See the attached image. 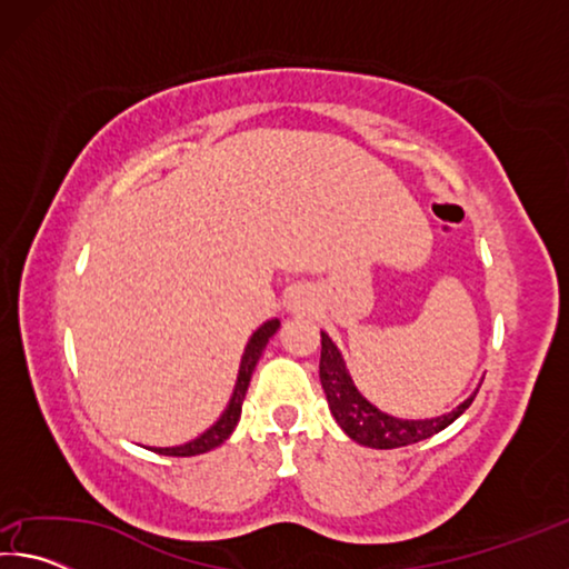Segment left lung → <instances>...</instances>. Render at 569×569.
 Returning <instances> with one entry per match:
<instances>
[{"label": "left lung", "instance_id": "left-lung-1", "mask_svg": "<svg viewBox=\"0 0 569 569\" xmlns=\"http://www.w3.org/2000/svg\"><path fill=\"white\" fill-rule=\"evenodd\" d=\"M319 377H321V387L326 391V399H329L331 413L333 419L339 421V427L353 441H359V445L371 447V449L409 447V445H417L421 439L435 437L441 429H447L451 421L459 419L477 397L475 391L465 403H459L455 411H449L445 417H437V419L413 421V419L389 417V413L379 411L373 403L366 401L359 393V389L353 387L339 349H336L333 341L323 331H321Z\"/></svg>", "mask_w": 569, "mask_h": 569}]
</instances>
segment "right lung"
<instances>
[{
	"label": "right lung",
	"mask_w": 569,
	"mask_h": 569,
	"mask_svg": "<svg viewBox=\"0 0 569 569\" xmlns=\"http://www.w3.org/2000/svg\"><path fill=\"white\" fill-rule=\"evenodd\" d=\"M278 326L281 321L273 319V321H266L261 329H258L253 336H250V341L246 346V353L243 359H240V371H238V383H236V391L233 397H230L228 409L223 411V417H220L213 427H210L203 437L188 441V445L182 447H166V449H152L158 451V455H166V457H196V455H206V451L216 449L223 445V441L233 435L236 423L240 419V407H243V399H246V391H248V383L250 377H253V369L258 359H261V353L266 349V343L271 336L278 331Z\"/></svg>",
	"instance_id": "obj_1"
}]
</instances>
